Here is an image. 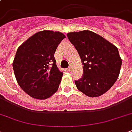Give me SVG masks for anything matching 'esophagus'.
Masks as SVG:
<instances>
[{
	"label": "esophagus",
	"mask_w": 132,
	"mask_h": 132,
	"mask_svg": "<svg viewBox=\"0 0 132 132\" xmlns=\"http://www.w3.org/2000/svg\"><path fill=\"white\" fill-rule=\"evenodd\" d=\"M71 70H72V66H70L69 67H68V71H70Z\"/></svg>",
	"instance_id": "1"
}]
</instances>
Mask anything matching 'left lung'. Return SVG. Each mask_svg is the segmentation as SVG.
<instances>
[{"mask_svg": "<svg viewBox=\"0 0 132 132\" xmlns=\"http://www.w3.org/2000/svg\"><path fill=\"white\" fill-rule=\"evenodd\" d=\"M70 42L78 52L84 75L75 85L89 97H97L109 90L116 82L122 60L116 46L102 36L84 30L67 34Z\"/></svg>", "mask_w": 132, "mask_h": 132, "instance_id": "left-lung-1", "label": "left lung"}]
</instances>
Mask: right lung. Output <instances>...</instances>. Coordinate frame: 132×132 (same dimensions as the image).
<instances>
[{
  "label": "right lung",
  "mask_w": 132,
  "mask_h": 132,
  "mask_svg": "<svg viewBox=\"0 0 132 132\" xmlns=\"http://www.w3.org/2000/svg\"><path fill=\"white\" fill-rule=\"evenodd\" d=\"M65 38L61 32L44 30L18 48L13 61L14 75L20 87L32 98L44 100L58 90L63 72L56 65L54 55Z\"/></svg>",
  "instance_id": "right-lung-1"
}]
</instances>
